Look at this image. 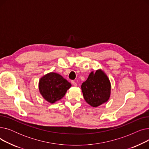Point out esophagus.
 <instances>
[{
    "label": "esophagus",
    "mask_w": 149,
    "mask_h": 149,
    "mask_svg": "<svg viewBox=\"0 0 149 149\" xmlns=\"http://www.w3.org/2000/svg\"><path fill=\"white\" fill-rule=\"evenodd\" d=\"M71 83H72V84L74 86H77V83L75 81H72Z\"/></svg>",
    "instance_id": "esophagus-1"
}]
</instances>
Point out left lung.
<instances>
[{
  "mask_svg": "<svg viewBox=\"0 0 149 149\" xmlns=\"http://www.w3.org/2000/svg\"><path fill=\"white\" fill-rule=\"evenodd\" d=\"M83 97L90 106L97 107L109 100L111 84L107 75L101 69L92 71L86 81L81 84Z\"/></svg>",
  "mask_w": 149,
  "mask_h": 149,
  "instance_id": "1",
  "label": "left lung"
}]
</instances>
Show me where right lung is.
Wrapping results in <instances>:
<instances>
[{
    "instance_id": "add662e5",
    "label": "right lung",
    "mask_w": 149,
    "mask_h": 149,
    "mask_svg": "<svg viewBox=\"0 0 149 149\" xmlns=\"http://www.w3.org/2000/svg\"><path fill=\"white\" fill-rule=\"evenodd\" d=\"M71 84L57 73L49 72L39 80L38 89L43 98L52 104L65 96Z\"/></svg>"
}]
</instances>
